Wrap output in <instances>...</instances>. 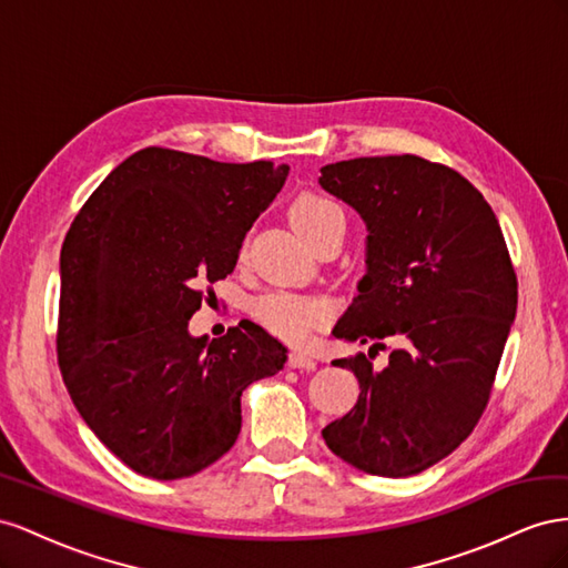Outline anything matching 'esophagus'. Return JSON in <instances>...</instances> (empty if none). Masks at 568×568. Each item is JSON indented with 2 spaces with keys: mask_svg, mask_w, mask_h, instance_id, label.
<instances>
[{
  "mask_svg": "<svg viewBox=\"0 0 568 568\" xmlns=\"http://www.w3.org/2000/svg\"><path fill=\"white\" fill-rule=\"evenodd\" d=\"M287 364L293 366V368H306V371H314V368H316V359H314V356H312L310 352H302V349L290 352Z\"/></svg>",
  "mask_w": 568,
  "mask_h": 568,
  "instance_id": "esophagus-1",
  "label": "esophagus"
}]
</instances>
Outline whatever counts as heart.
<instances>
[{
  "label": "heart",
  "instance_id": "heart-1",
  "mask_svg": "<svg viewBox=\"0 0 568 568\" xmlns=\"http://www.w3.org/2000/svg\"><path fill=\"white\" fill-rule=\"evenodd\" d=\"M290 221L314 245L321 235H326L337 225H345V214L333 200L304 190L290 204ZM247 310L258 326H264L275 337L287 339V343L310 339L331 316L326 300L293 293V290H271V293L254 297Z\"/></svg>",
  "mask_w": 568,
  "mask_h": 568
}]
</instances>
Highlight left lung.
Segmentation results:
<instances>
[{
	"label": "left lung",
	"mask_w": 568,
	"mask_h": 568,
	"mask_svg": "<svg viewBox=\"0 0 568 568\" xmlns=\"http://www.w3.org/2000/svg\"><path fill=\"white\" fill-rule=\"evenodd\" d=\"M318 181L368 229V271L333 335L374 343L368 356L333 362L354 371L359 399L323 440L364 474H420L466 440L490 402L518 302L505 235L462 173L424 156L337 161ZM387 336L403 347L376 369Z\"/></svg>",
	"instance_id": "1"
}]
</instances>
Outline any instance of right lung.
Here are the masks:
<instances>
[{
	"instance_id": "obj_1",
	"label": "right lung",
	"mask_w": 568,
	"mask_h": 568,
	"mask_svg": "<svg viewBox=\"0 0 568 568\" xmlns=\"http://www.w3.org/2000/svg\"><path fill=\"white\" fill-rule=\"evenodd\" d=\"M287 166L144 148L80 206L61 247L57 356L92 433L135 474L194 476L240 435V397L285 366L252 321L219 339L187 321L231 275Z\"/></svg>"
}]
</instances>
